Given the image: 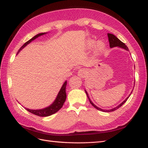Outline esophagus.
Returning a JSON list of instances; mask_svg holds the SVG:
<instances>
[{"instance_id":"1","label":"esophagus","mask_w":148,"mask_h":148,"mask_svg":"<svg viewBox=\"0 0 148 148\" xmlns=\"http://www.w3.org/2000/svg\"><path fill=\"white\" fill-rule=\"evenodd\" d=\"M86 74H87V71L84 68L80 69H79V71L77 72V75L80 77H82V78L85 77Z\"/></svg>"}]
</instances>
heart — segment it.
<instances>
[{
  "mask_svg": "<svg viewBox=\"0 0 148 148\" xmlns=\"http://www.w3.org/2000/svg\"><path fill=\"white\" fill-rule=\"evenodd\" d=\"M94 44H95V42H94L93 40H88V47L89 48H91V47H93ZM104 48H105L104 43L101 42H99L97 43V45H96V47H95L96 51H97V53H100V52H101L103 50Z\"/></svg>",
  "mask_w": 148,
  "mask_h": 148,
  "instance_id": "1",
  "label": "heart"
}]
</instances>
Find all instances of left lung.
Wrapping results in <instances>:
<instances>
[{
  "label": "left lung",
  "instance_id": "obj_1",
  "mask_svg": "<svg viewBox=\"0 0 148 148\" xmlns=\"http://www.w3.org/2000/svg\"><path fill=\"white\" fill-rule=\"evenodd\" d=\"M107 35H108V38L109 43H110V48H113V47H119L122 48V49H125V50H126L129 51V49H128V47L125 45V43H123V42H122L118 38H116L114 35H113V34H110V33H108ZM85 91H86V93L87 97H88V99H89V100H90V103H91L92 106H93L95 108H97V110H100V111H102V112H113V111L116 110V109L119 108L122 105H123V104L125 103L126 102V101L127 100V99L129 98V97H130V95L129 96V97L125 99L124 101H123L122 103H121L119 105H118L117 106H116V107L113 108H112V109H111V110H103V109H101V108H98V106H96V105L93 103H92V102L91 101V99H90V97H89V96H88V92H86V90H85ZM131 93H132V92H131Z\"/></svg>",
  "mask_w": 148,
  "mask_h": 148
}]
</instances>
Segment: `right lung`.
<instances>
[{
    "label": "right lung",
    "instance_id": "1",
    "mask_svg": "<svg viewBox=\"0 0 148 148\" xmlns=\"http://www.w3.org/2000/svg\"><path fill=\"white\" fill-rule=\"evenodd\" d=\"M44 34H45V33H39L33 37L32 39H30L29 40L27 41V42H26L20 48V49L18 50L19 53L20 50H21L24 47L26 46L27 44L29 43L30 42H32V41L36 39V38H38L40 36H42ZM66 85H67V81H66L64 83V84L62 86L60 90L58 92V93L57 95V97L56 99H55V101L51 105L49 106H48L47 108H45L43 109H40V110H31L28 108H26L27 111H28L29 112L33 113V114H35L37 116H50L52 114H54L55 113L57 112L62 107V106L64 103L66 99Z\"/></svg>",
    "mask_w": 148,
    "mask_h": 148
}]
</instances>
